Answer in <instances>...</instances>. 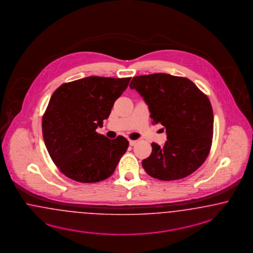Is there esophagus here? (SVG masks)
<instances>
[{
    "label": "esophagus",
    "mask_w": 253,
    "mask_h": 253,
    "mask_svg": "<svg viewBox=\"0 0 253 253\" xmlns=\"http://www.w3.org/2000/svg\"><path fill=\"white\" fill-rule=\"evenodd\" d=\"M130 146H134L136 144V140H129Z\"/></svg>",
    "instance_id": "obj_1"
}]
</instances>
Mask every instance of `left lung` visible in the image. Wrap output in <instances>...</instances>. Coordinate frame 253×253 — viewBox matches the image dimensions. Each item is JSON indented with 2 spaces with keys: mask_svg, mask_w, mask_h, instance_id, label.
<instances>
[{
  "mask_svg": "<svg viewBox=\"0 0 253 253\" xmlns=\"http://www.w3.org/2000/svg\"><path fill=\"white\" fill-rule=\"evenodd\" d=\"M131 89L147 103L152 124L166 128L163 147L152 143L151 155L142 167L161 181L182 179L196 171L212 145L213 115L208 97L187 78L167 73L133 77Z\"/></svg>",
  "mask_w": 253,
  "mask_h": 253,
  "instance_id": "1",
  "label": "left lung"
}]
</instances>
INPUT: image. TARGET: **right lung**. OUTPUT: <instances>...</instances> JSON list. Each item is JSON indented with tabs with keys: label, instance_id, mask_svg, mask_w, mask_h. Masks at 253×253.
<instances>
[{
	"label": "right lung",
	"instance_id": "right-lung-1",
	"mask_svg": "<svg viewBox=\"0 0 253 253\" xmlns=\"http://www.w3.org/2000/svg\"><path fill=\"white\" fill-rule=\"evenodd\" d=\"M131 78L90 76L63 84L53 92L42 119V133L51 160L63 174L80 182L110 177L129 142L99 134L114 102Z\"/></svg>",
	"mask_w": 253,
	"mask_h": 253
}]
</instances>
